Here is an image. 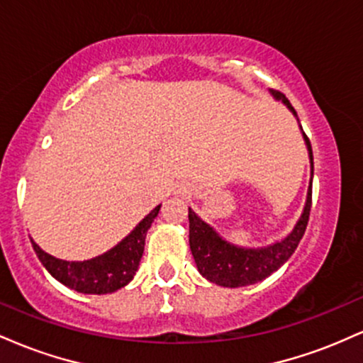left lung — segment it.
I'll return each instance as SVG.
<instances>
[{"label": "left lung", "instance_id": "obj_1", "mask_svg": "<svg viewBox=\"0 0 363 363\" xmlns=\"http://www.w3.org/2000/svg\"><path fill=\"white\" fill-rule=\"evenodd\" d=\"M277 99L283 101L289 106V109L297 116L289 99L281 91H273ZM307 148H309L311 157V169L314 176V158H312V147L307 135L303 133ZM312 206V182L307 193V203L303 208V213L298 220L291 234L283 239L281 242H277L269 247L261 249H240L235 245L225 242L216 235V232L210 225H206L198 215L189 208V245L193 252L194 262L198 266V272L206 278V280L216 283L222 286H245L257 283L269 274L277 272L280 266L289 261V257L295 252L298 242L306 234L307 223H309Z\"/></svg>", "mask_w": 363, "mask_h": 363}]
</instances>
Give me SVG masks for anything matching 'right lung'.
I'll use <instances>...</instances> for the list:
<instances>
[{
    "label": "right lung",
    "mask_w": 363,
    "mask_h": 363,
    "mask_svg": "<svg viewBox=\"0 0 363 363\" xmlns=\"http://www.w3.org/2000/svg\"><path fill=\"white\" fill-rule=\"evenodd\" d=\"M158 211H160V205L150 211L123 242L111 249L109 252L90 261L69 262L56 259L44 252L34 240L30 242L45 269L62 285L80 291V294H111V291L123 289L135 277L145 251V237H147L150 225L155 220Z\"/></svg>",
    "instance_id": "obj_1"
}]
</instances>
